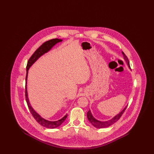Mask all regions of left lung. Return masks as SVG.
<instances>
[{
	"mask_svg": "<svg viewBox=\"0 0 154 154\" xmlns=\"http://www.w3.org/2000/svg\"><path fill=\"white\" fill-rule=\"evenodd\" d=\"M122 54H123V56H124V60L126 61L127 64H128V68L130 69V64H129V61H128V58L127 57V56L125 55V54L122 52ZM127 108V106L122 109V110L117 115H116L115 117H113L112 119L110 120H108V121H100L99 120H97L96 119H95L93 116L92 115V113L91 112V110L90 109V110L87 113V118H88V121H90V122L96 128H105V127H108L109 126H110L112 125H113V124H115L116 122H117L119 119L121 117V116L122 115V114L124 113V111L125 110V109Z\"/></svg>",
	"mask_w": 154,
	"mask_h": 154,
	"instance_id": "obj_1",
	"label": "left lung"
}]
</instances>
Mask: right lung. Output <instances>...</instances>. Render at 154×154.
Returning a JSON list of instances; mask_svg holds the SVG:
<instances>
[{"label":"right lung","instance_id":"1","mask_svg":"<svg viewBox=\"0 0 154 154\" xmlns=\"http://www.w3.org/2000/svg\"><path fill=\"white\" fill-rule=\"evenodd\" d=\"M62 39H60L58 38L51 39L49 41H48L45 42H44L42 45L33 53V54L31 56L30 59L29 60L27 64L26 70H27V74H26V102L28 105V107L30 109V113H32L33 118L35 119V120L42 126L48 128H55L58 127H59L64 121L66 119L68 115H66L63 118H61L60 120L56 121H50L48 120H46L42 118L38 113H37L34 109L32 107L29 98H28V93H27V76H28V72L29 68L32 66V64L42 55H43L49 52L55 45L58 42H61Z\"/></svg>","mask_w":154,"mask_h":154}]
</instances>
